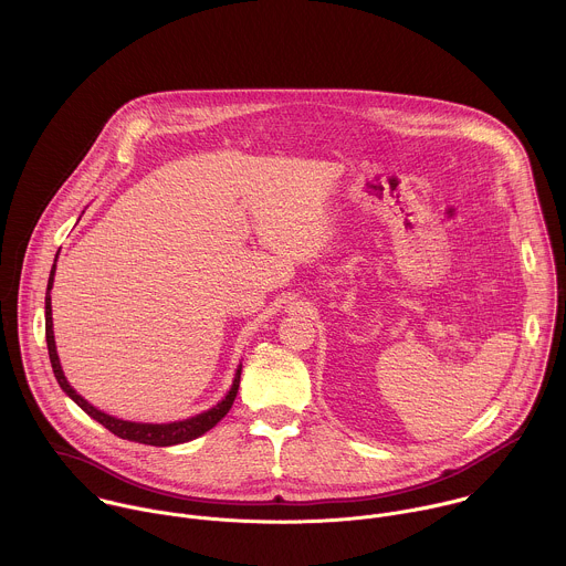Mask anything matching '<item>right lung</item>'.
I'll return each mask as SVG.
<instances>
[{
	"instance_id": "1",
	"label": "right lung",
	"mask_w": 566,
	"mask_h": 566,
	"mask_svg": "<svg viewBox=\"0 0 566 566\" xmlns=\"http://www.w3.org/2000/svg\"><path fill=\"white\" fill-rule=\"evenodd\" d=\"M54 272H56V263L52 265V272H50V281H48V294H45V339H48V353H50V361H52V368H54V377L59 381V386L67 392V397H72V401L81 405L82 409L93 418L97 420L99 424H104L111 433H115L117 438L122 440H130V442H139V444H150V447H171V444H180V442H189L198 436H202L205 431H209L211 427H216L231 409V405L238 397V390H240V377H242V368H238V375H235V381L229 390V395L216 405L211 407L209 411H202L193 418H187V420H178V422H167V424H148V422H128V420H119V418H113L99 409H95L93 405L86 403L82 399L81 395H76V390L67 384L65 375H63V368H61V361H59V355H56V344H54V331H52V298H50V290H52V283H54Z\"/></svg>"
}]
</instances>
